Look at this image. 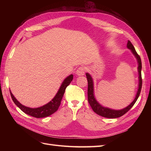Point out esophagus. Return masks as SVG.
Wrapping results in <instances>:
<instances>
[{"label": "esophagus", "mask_w": 151, "mask_h": 151, "mask_svg": "<svg viewBox=\"0 0 151 151\" xmlns=\"http://www.w3.org/2000/svg\"><path fill=\"white\" fill-rule=\"evenodd\" d=\"M86 68L84 67H80L76 71V74L79 76H84L85 74Z\"/></svg>", "instance_id": "obj_1"}]
</instances>
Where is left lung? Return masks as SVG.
Returning a JSON list of instances; mask_svg holds the SVG:
<instances>
[{
	"label": "left lung",
	"mask_w": 151,
	"mask_h": 151,
	"mask_svg": "<svg viewBox=\"0 0 151 151\" xmlns=\"http://www.w3.org/2000/svg\"><path fill=\"white\" fill-rule=\"evenodd\" d=\"M127 47L128 49L130 50L131 52L134 55L138 63V73H139V84H138V90L137 92L136 93L135 98H134V101H132L129 105L124 108L121 109H111L108 107H104L101 104H99V102L97 101L96 99L95 98L94 96V81L93 79V77L89 74V73H86V77L88 79V102L90 104V106L92 108L93 110L97 113L98 115L105 117L108 118H116L120 117L122 115L125 114L131 108L134 106V104L137 100L142 88V76H141V70H142V62L140 56L136 52L134 47L132 43L129 40L127 45Z\"/></svg>",
	"instance_id": "obj_1"
}]
</instances>
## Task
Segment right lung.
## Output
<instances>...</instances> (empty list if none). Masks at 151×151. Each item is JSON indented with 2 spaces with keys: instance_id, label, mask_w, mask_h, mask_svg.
Segmentation results:
<instances>
[{
  "instance_id": "1",
  "label": "right lung",
  "mask_w": 151,
  "mask_h": 151,
  "mask_svg": "<svg viewBox=\"0 0 151 151\" xmlns=\"http://www.w3.org/2000/svg\"><path fill=\"white\" fill-rule=\"evenodd\" d=\"M72 79V74L67 76L62 82L60 88H59L58 92L57 93L56 95L55 96V97L49 103L41 107L32 108L24 106V105H22L21 103H20L17 101V99L14 96V95L10 91L11 96L14 103L16 104V106L17 107H19L22 111L27 114V115H29L35 118L47 117L52 115L53 113L57 111L59 106L60 105L62 99L63 98V94H64L65 89L70 84Z\"/></svg>"
}]
</instances>
